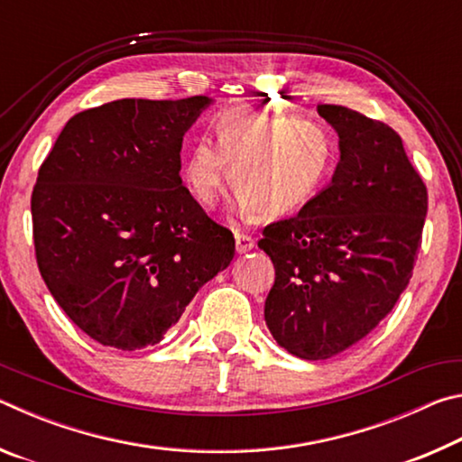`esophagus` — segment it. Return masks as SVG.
Masks as SVG:
<instances>
[{
    "label": "esophagus",
    "mask_w": 462,
    "mask_h": 462,
    "mask_svg": "<svg viewBox=\"0 0 462 462\" xmlns=\"http://www.w3.org/2000/svg\"><path fill=\"white\" fill-rule=\"evenodd\" d=\"M234 238H236V253H240V254H245V253H248V250H253L254 248V238L250 236V234H245V232H236L234 234Z\"/></svg>",
    "instance_id": "1"
}]
</instances>
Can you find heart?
Instances as JSON below:
<instances>
[{
	"label": "heart",
	"mask_w": 462,
	"mask_h": 462,
	"mask_svg": "<svg viewBox=\"0 0 462 462\" xmlns=\"http://www.w3.org/2000/svg\"><path fill=\"white\" fill-rule=\"evenodd\" d=\"M209 128L214 144L199 138L181 171L201 208L214 206L230 177L242 212L291 214L322 189L338 159L332 130L316 120L234 106L217 112Z\"/></svg>",
	"instance_id": "obj_1"
}]
</instances>
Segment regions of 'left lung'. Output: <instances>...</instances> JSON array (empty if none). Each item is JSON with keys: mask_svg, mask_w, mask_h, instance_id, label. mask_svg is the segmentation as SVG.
<instances>
[{"mask_svg": "<svg viewBox=\"0 0 462 462\" xmlns=\"http://www.w3.org/2000/svg\"><path fill=\"white\" fill-rule=\"evenodd\" d=\"M338 132L332 183L263 230L275 264L264 322L287 353L324 361L363 340L408 287L428 191L387 124L344 106H318Z\"/></svg>", "mask_w": 462, "mask_h": 462, "instance_id": "8db88e82", "label": "left lung"}]
</instances>
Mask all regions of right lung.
<instances>
[{
    "mask_svg": "<svg viewBox=\"0 0 462 462\" xmlns=\"http://www.w3.org/2000/svg\"><path fill=\"white\" fill-rule=\"evenodd\" d=\"M212 99H118L75 114L32 191L36 263L62 311L104 346L162 340L234 236L181 181L185 132Z\"/></svg>",
    "mask_w": 462,
    "mask_h": 462,
    "instance_id": "1",
    "label": "right lung"
}]
</instances>
